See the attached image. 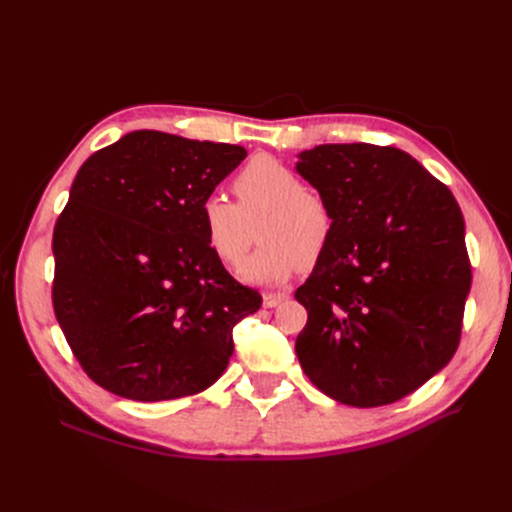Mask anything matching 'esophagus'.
Returning <instances> with one entry per match:
<instances>
[{
  "instance_id": "1",
  "label": "esophagus",
  "mask_w": 512,
  "mask_h": 512,
  "mask_svg": "<svg viewBox=\"0 0 512 512\" xmlns=\"http://www.w3.org/2000/svg\"><path fill=\"white\" fill-rule=\"evenodd\" d=\"M288 299V292H265V297H262V303H265V307H277L282 301Z\"/></svg>"
}]
</instances>
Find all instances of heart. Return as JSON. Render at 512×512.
I'll return each mask as SVG.
<instances>
[{"instance_id": "heart-1", "label": "heart", "mask_w": 512, "mask_h": 512, "mask_svg": "<svg viewBox=\"0 0 512 512\" xmlns=\"http://www.w3.org/2000/svg\"><path fill=\"white\" fill-rule=\"evenodd\" d=\"M239 205L222 194L205 196L200 205L205 239L224 265L237 267L250 247V224L262 215L258 239L265 243L247 258L241 275L254 284L282 282L303 262L312 265L333 237V213L324 198L305 190L288 166L260 156L232 183Z\"/></svg>"}]
</instances>
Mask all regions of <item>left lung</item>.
Wrapping results in <instances>:
<instances>
[{
    "label": "left lung",
    "instance_id": "left-lung-1",
    "mask_svg": "<svg viewBox=\"0 0 512 512\" xmlns=\"http://www.w3.org/2000/svg\"><path fill=\"white\" fill-rule=\"evenodd\" d=\"M297 173L333 213L331 243L294 292L307 309L299 363L339 404H393L459 346L472 286L461 209L395 147L318 145L299 153Z\"/></svg>",
    "mask_w": 512,
    "mask_h": 512
}]
</instances>
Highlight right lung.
<instances>
[{"instance_id":"right-lung-1","label":"right lung","mask_w":512,"mask_h":512,"mask_svg":"<svg viewBox=\"0 0 512 512\" xmlns=\"http://www.w3.org/2000/svg\"><path fill=\"white\" fill-rule=\"evenodd\" d=\"M239 145L136 130L87 158L53 232V307L87 376L134 401L196 395L258 312L205 239L200 205Z\"/></svg>"}]
</instances>
